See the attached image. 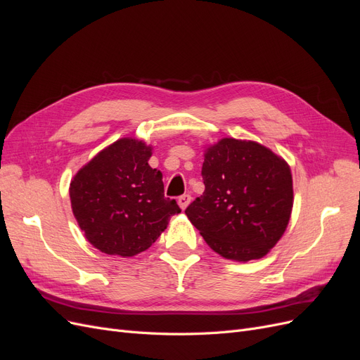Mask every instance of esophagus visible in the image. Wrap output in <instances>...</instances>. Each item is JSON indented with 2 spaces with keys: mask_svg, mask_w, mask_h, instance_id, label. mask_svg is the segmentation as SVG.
<instances>
[{
  "mask_svg": "<svg viewBox=\"0 0 360 360\" xmlns=\"http://www.w3.org/2000/svg\"><path fill=\"white\" fill-rule=\"evenodd\" d=\"M191 195L189 193H184V195H181V197H179V205H180V209L181 210H184L186 209V207L189 205V202H191Z\"/></svg>",
  "mask_w": 360,
  "mask_h": 360,
  "instance_id": "obj_1",
  "label": "esophagus"
}]
</instances>
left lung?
Here are the masks:
<instances>
[{
    "label": "left lung",
    "instance_id": "left-lung-1",
    "mask_svg": "<svg viewBox=\"0 0 360 360\" xmlns=\"http://www.w3.org/2000/svg\"><path fill=\"white\" fill-rule=\"evenodd\" d=\"M204 192L184 213L216 254L263 258L285 233L292 210L288 163L255 141L222 138L207 147Z\"/></svg>",
    "mask_w": 360,
    "mask_h": 360
}]
</instances>
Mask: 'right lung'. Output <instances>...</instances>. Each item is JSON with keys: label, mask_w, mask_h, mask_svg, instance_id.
<instances>
[{"label": "right lung", "mask_w": 360, "mask_h": 360, "mask_svg": "<svg viewBox=\"0 0 360 360\" xmlns=\"http://www.w3.org/2000/svg\"><path fill=\"white\" fill-rule=\"evenodd\" d=\"M153 147L122 138L99 151L75 174L70 202L75 219L96 249L134 257L153 245L172 214L176 200L163 195L162 172L148 165Z\"/></svg>", "instance_id": "obj_1"}]
</instances>
